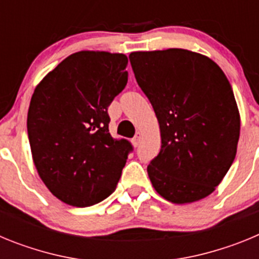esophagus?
<instances>
[{
	"label": "esophagus",
	"mask_w": 259,
	"mask_h": 259,
	"mask_svg": "<svg viewBox=\"0 0 259 259\" xmlns=\"http://www.w3.org/2000/svg\"><path fill=\"white\" fill-rule=\"evenodd\" d=\"M141 132H136V135H135V137L132 139V144H134V146H137L139 144H140V140H141Z\"/></svg>",
	"instance_id": "obj_1"
}]
</instances>
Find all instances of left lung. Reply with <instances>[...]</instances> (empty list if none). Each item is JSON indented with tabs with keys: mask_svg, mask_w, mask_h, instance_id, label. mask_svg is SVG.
I'll list each match as a JSON object with an SVG mask.
<instances>
[{
	"mask_svg": "<svg viewBox=\"0 0 259 259\" xmlns=\"http://www.w3.org/2000/svg\"><path fill=\"white\" fill-rule=\"evenodd\" d=\"M137 84L154 109L161 152L148 166L153 188L172 203L207 197L236 157L240 113L222 68L187 49L130 54Z\"/></svg>",
	"mask_w": 259,
	"mask_h": 259,
	"instance_id": "1",
	"label": "left lung"
}]
</instances>
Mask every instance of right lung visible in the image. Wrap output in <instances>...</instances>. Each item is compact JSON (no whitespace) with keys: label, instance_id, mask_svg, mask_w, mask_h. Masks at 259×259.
Returning <instances> with one entry per match:
<instances>
[{"label":"right lung","instance_id":"1","mask_svg":"<svg viewBox=\"0 0 259 259\" xmlns=\"http://www.w3.org/2000/svg\"><path fill=\"white\" fill-rule=\"evenodd\" d=\"M127 56L81 50L41 80L27 115L32 159L47 188L76 207L101 202L116 188L132 150L109 132L107 106L124 89Z\"/></svg>","mask_w":259,"mask_h":259}]
</instances>
